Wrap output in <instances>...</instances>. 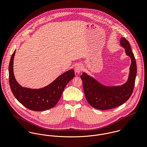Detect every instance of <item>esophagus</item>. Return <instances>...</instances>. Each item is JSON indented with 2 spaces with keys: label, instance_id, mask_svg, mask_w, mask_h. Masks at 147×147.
I'll list each match as a JSON object with an SVG mask.
<instances>
[{
  "label": "esophagus",
  "instance_id": "esophagus-1",
  "mask_svg": "<svg viewBox=\"0 0 147 147\" xmlns=\"http://www.w3.org/2000/svg\"><path fill=\"white\" fill-rule=\"evenodd\" d=\"M83 69V65L82 64H78L76 66L75 68V71L76 74H79L80 73V72L82 71V70Z\"/></svg>",
  "mask_w": 147,
  "mask_h": 147
}]
</instances>
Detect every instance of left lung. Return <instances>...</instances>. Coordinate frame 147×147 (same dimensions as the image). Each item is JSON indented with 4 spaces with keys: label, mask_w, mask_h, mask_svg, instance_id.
<instances>
[{
    "label": "left lung",
    "mask_w": 147,
    "mask_h": 147,
    "mask_svg": "<svg viewBox=\"0 0 147 147\" xmlns=\"http://www.w3.org/2000/svg\"><path fill=\"white\" fill-rule=\"evenodd\" d=\"M120 43L121 46L125 49L126 54L131 59L128 78L126 83L119 86H107L85 72H83L80 76L86 100L89 105L97 109L105 110L122 105L133 92L137 72L136 60L129 42L122 37Z\"/></svg>",
    "instance_id": "obj_1"
}]
</instances>
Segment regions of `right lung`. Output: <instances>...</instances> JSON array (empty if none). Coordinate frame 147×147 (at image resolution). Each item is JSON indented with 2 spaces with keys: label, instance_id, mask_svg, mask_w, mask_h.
Here are the masks:
<instances>
[{
  "label": "right lung",
  "instance_id": "add662e5",
  "mask_svg": "<svg viewBox=\"0 0 147 147\" xmlns=\"http://www.w3.org/2000/svg\"><path fill=\"white\" fill-rule=\"evenodd\" d=\"M15 51L12 55L8 68L9 83L13 94L22 105L31 110L40 111L53 108L61 98L67 84L75 77L74 69L65 72L51 84L42 88H24L17 82L13 74Z\"/></svg>",
  "mask_w": 147,
  "mask_h": 147
}]
</instances>
